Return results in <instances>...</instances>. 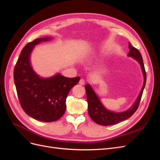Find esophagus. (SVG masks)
I'll use <instances>...</instances> for the list:
<instances>
[{
  "label": "esophagus",
  "instance_id": "34e87169",
  "mask_svg": "<svg viewBox=\"0 0 160 160\" xmlns=\"http://www.w3.org/2000/svg\"><path fill=\"white\" fill-rule=\"evenodd\" d=\"M85 83V81L84 79H81L79 80V83L80 85H84Z\"/></svg>",
  "mask_w": 160,
  "mask_h": 160
}]
</instances>
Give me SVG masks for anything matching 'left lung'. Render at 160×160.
<instances>
[{
  "label": "left lung",
  "mask_w": 160,
  "mask_h": 160,
  "mask_svg": "<svg viewBox=\"0 0 160 160\" xmlns=\"http://www.w3.org/2000/svg\"><path fill=\"white\" fill-rule=\"evenodd\" d=\"M129 52L128 54V56L133 57L134 59H135L139 62L140 66L142 67V70L144 77L142 89L137 100L135 101V103L133 105L132 108L128 109L127 111H123V112L115 113L113 112V111H109L104 107L102 103H101L99 98L95 93L93 89H92L91 85L87 84L85 85V90L87 100H88V113L92 120L99 125L107 126V125L117 124L119 122H122V121L126 120L129 118L131 116L133 115V114L136 111L139 107L140 100H141L143 91L146 83V70H145L141 53L139 52V51L136 48L133 47L129 42Z\"/></svg>",
  "instance_id": "obj_1"
}]
</instances>
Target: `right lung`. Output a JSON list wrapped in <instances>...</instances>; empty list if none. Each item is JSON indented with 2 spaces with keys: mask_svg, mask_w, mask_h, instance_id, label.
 <instances>
[{
  "mask_svg": "<svg viewBox=\"0 0 160 160\" xmlns=\"http://www.w3.org/2000/svg\"><path fill=\"white\" fill-rule=\"evenodd\" d=\"M51 38H38L27 43L14 69V81L21 108L28 115L43 122H55L64 115L67 95L81 78H69L59 73L41 78L33 71L30 62L32 49Z\"/></svg>",
  "mask_w": 160,
  "mask_h": 160,
  "instance_id": "right-lung-1",
  "label": "right lung"
}]
</instances>
